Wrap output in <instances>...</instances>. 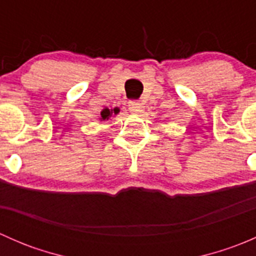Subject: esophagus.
<instances>
[{
	"instance_id": "1",
	"label": "esophagus",
	"mask_w": 256,
	"mask_h": 256,
	"mask_svg": "<svg viewBox=\"0 0 256 256\" xmlns=\"http://www.w3.org/2000/svg\"><path fill=\"white\" fill-rule=\"evenodd\" d=\"M128 110H130L131 112H142V105L140 104L138 102H128Z\"/></svg>"
}]
</instances>
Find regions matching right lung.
Wrapping results in <instances>:
<instances>
[{"instance_id":"right-lung-1","label":"right lung","mask_w":256,"mask_h":256,"mask_svg":"<svg viewBox=\"0 0 256 256\" xmlns=\"http://www.w3.org/2000/svg\"><path fill=\"white\" fill-rule=\"evenodd\" d=\"M120 110L118 109V108H115V109L112 110H109V109H104L102 112V120H109V118H112V115H116Z\"/></svg>"}]
</instances>
